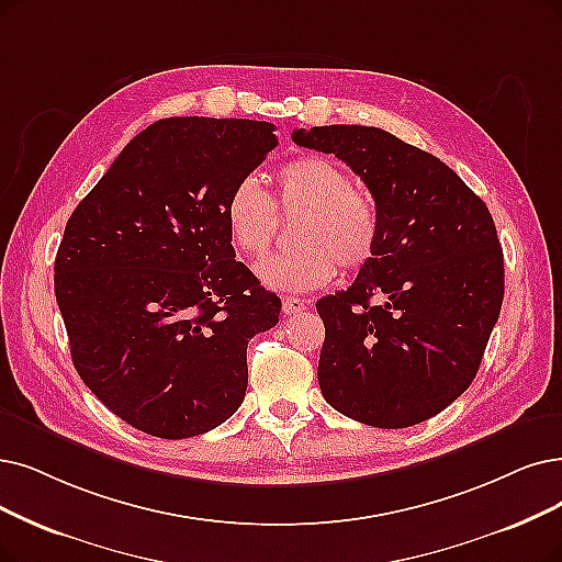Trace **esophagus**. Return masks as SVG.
Instances as JSON below:
<instances>
[{
	"label": "esophagus",
	"mask_w": 562,
	"mask_h": 562,
	"mask_svg": "<svg viewBox=\"0 0 562 562\" xmlns=\"http://www.w3.org/2000/svg\"><path fill=\"white\" fill-rule=\"evenodd\" d=\"M306 308H308L306 300H300V297H285L283 300V313H285V316H297V313H302Z\"/></svg>",
	"instance_id": "esophagus-1"
}]
</instances>
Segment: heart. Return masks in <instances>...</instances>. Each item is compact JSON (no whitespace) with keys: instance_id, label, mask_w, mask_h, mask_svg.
Instances as JSON below:
<instances>
[{"instance_id":"b5f03b06","label":"heart","mask_w":562,"mask_h":562,"mask_svg":"<svg viewBox=\"0 0 562 562\" xmlns=\"http://www.w3.org/2000/svg\"><path fill=\"white\" fill-rule=\"evenodd\" d=\"M279 207L304 214L295 241L300 249L269 256L258 262L265 285L288 293L329 283L336 265L344 272L364 267L378 246L380 218L373 198L352 187V177L327 156L306 154L288 161L277 172ZM226 226L235 249L244 256H262L277 233V207L256 177H244L228 193Z\"/></svg>"}]
</instances>
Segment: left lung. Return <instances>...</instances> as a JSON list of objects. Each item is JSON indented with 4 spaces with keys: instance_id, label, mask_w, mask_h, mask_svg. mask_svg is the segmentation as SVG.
<instances>
[{
    "instance_id": "1",
    "label": "left lung",
    "mask_w": 562,
    "mask_h": 562,
    "mask_svg": "<svg viewBox=\"0 0 562 562\" xmlns=\"http://www.w3.org/2000/svg\"><path fill=\"white\" fill-rule=\"evenodd\" d=\"M293 140L346 161L380 218L355 283L316 302L325 401L378 429L438 415L473 383L501 316L505 265L488 207L434 154L383 128L313 126Z\"/></svg>"
}]
</instances>
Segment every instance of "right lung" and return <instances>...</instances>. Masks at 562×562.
I'll return each instance as SVG.
<instances>
[{
    "instance_id": "1",
    "label": "right lung",
    "mask_w": 562,
    "mask_h": 562,
    "mask_svg": "<svg viewBox=\"0 0 562 562\" xmlns=\"http://www.w3.org/2000/svg\"><path fill=\"white\" fill-rule=\"evenodd\" d=\"M277 145L269 122L159 120L66 223L55 297L74 367L133 429L191 438L241 406L246 346L281 300L235 260L223 207Z\"/></svg>"
}]
</instances>
